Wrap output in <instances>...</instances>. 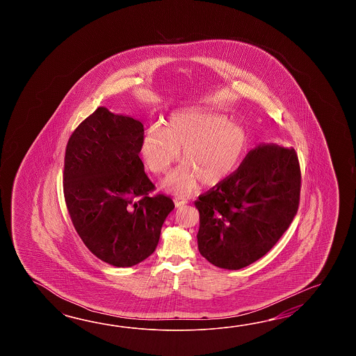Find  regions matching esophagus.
Returning <instances> with one entry per match:
<instances>
[{"instance_id":"esophagus-1","label":"esophagus","mask_w":356,"mask_h":356,"mask_svg":"<svg viewBox=\"0 0 356 356\" xmlns=\"http://www.w3.org/2000/svg\"><path fill=\"white\" fill-rule=\"evenodd\" d=\"M173 201H175V207H179L181 204H186L188 202V201H187V198L183 196L175 197V200H173Z\"/></svg>"}]
</instances>
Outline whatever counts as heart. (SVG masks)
<instances>
[{
	"label": "heart",
	"mask_w": 356,
	"mask_h": 356,
	"mask_svg": "<svg viewBox=\"0 0 356 356\" xmlns=\"http://www.w3.org/2000/svg\"><path fill=\"white\" fill-rule=\"evenodd\" d=\"M248 145L247 131L225 114L184 109L168 115L164 126L145 131L141 154L146 165L164 175L179 159L184 161L164 181L175 193H188L198 179L206 186L224 181L239 165Z\"/></svg>",
	"instance_id": "1"
}]
</instances>
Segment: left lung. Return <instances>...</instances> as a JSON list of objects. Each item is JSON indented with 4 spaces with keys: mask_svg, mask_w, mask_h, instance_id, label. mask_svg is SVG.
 Wrapping results in <instances>:
<instances>
[{
    "mask_svg": "<svg viewBox=\"0 0 356 356\" xmlns=\"http://www.w3.org/2000/svg\"><path fill=\"white\" fill-rule=\"evenodd\" d=\"M300 184L293 147L256 146L234 173L195 202L200 253L227 270H239L264 257L294 219Z\"/></svg>",
    "mask_w": 356,
    "mask_h": 356,
    "instance_id": "1",
    "label": "left lung"
}]
</instances>
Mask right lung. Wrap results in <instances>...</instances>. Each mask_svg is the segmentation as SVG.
Here are the masks:
<instances>
[{
  "label": "right lung",
  "mask_w": 356,
  "mask_h": 356,
  "mask_svg": "<svg viewBox=\"0 0 356 356\" xmlns=\"http://www.w3.org/2000/svg\"><path fill=\"white\" fill-rule=\"evenodd\" d=\"M144 124L104 106L72 132L65 154L63 193L76 232L92 254L115 267L152 256L170 197L155 189L138 154Z\"/></svg>",
  "instance_id": "1"
}]
</instances>
